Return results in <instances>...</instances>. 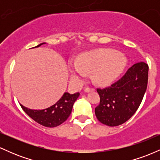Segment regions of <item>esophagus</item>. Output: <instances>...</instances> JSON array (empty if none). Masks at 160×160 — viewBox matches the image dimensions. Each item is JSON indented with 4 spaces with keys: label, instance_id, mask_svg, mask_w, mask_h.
<instances>
[{
    "label": "esophagus",
    "instance_id": "esophagus-1",
    "mask_svg": "<svg viewBox=\"0 0 160 160\" xmlns=\"http://www.w3.org/2000/svg\"><path fill=\"white\" fill-rule=\"evenodd\" d=\"M94 91V89H92V88H86L85 89H84V92H92Z\"/></svg>",
    "mask_w": 160,
    "mask_h": 160
}]
</instances>
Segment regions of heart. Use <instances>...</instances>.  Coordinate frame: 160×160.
I'll use <instances>...</instances> for the list:
<instances>
[{
  "mask_svg": "<svg viewBox=\"0 0 160 160\" xmlns=\"http://www.w3.org/2000/svg\"><path fill=\"white\" fill-rule=\"evenodd\" d=\"M128 63L125 55L113 49H102L86 52L79 58L78 62H70L71 79L78 82L80 78H84L88 72L92 73L95 82L107 86L123 72Z\"/></svg>",
  "mask_w": 160,
  "mask_h": 160,
  "instance_id": "obj_1",
  "label": "heart"
}]
</instances>
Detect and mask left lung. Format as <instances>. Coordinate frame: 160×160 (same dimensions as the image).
I'll return each mask as SVG.
<instances>
[{"label": "left lung", "instance_id": "8db88e82", "mask_svg": "<svg viewBox=\"0 0 160 160\" xmlns=\"http://www.w3.org/2000/svg\"><path fill=\"white\" fill-rule=\"evenodd\" d=\"M148 69V64L138 62L111 86L97 89L100 104L95 113L98 121L108 126H117L132 117L146 92Z\"/></svg>", "mask_w": 160, "mask_h": 160}]
</instances>
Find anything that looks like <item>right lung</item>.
Here are the masks:
<instances>
[{
    "label": "right lung",
    "mask_w": 160,
    "mask_h": 160,
    "mask_svg": "<svg viewBox=\"0 0 160 160\" xmlns=\"http://www.w3.org/2000/svg\"><path fill=\"white\" fill-rule=\"evenodd\" d=\"M45 43H42L35 47H39ZM79 95V92L74 94L65 92L56 104L43 110H32L24 107L22 104L20 105L23 111L38 123L45 127L53 128L63 123L68 118L72 111L74 103Z\"/></svg>",
    "instance_id": "obj_1"
}]
</instances>
